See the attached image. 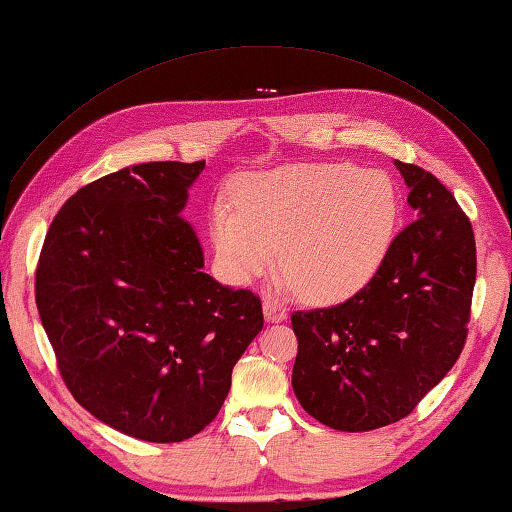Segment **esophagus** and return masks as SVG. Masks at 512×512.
Wrapping results in <instances>:
<instances>
[{"label":"esophagus","mask_w":512,"mask_h":512,"mask_svg":"<svg viewBox=\"0 0 512 512\" xmlns=\"http://www.w3.org/2000/svg\"><path fill=\"white\" fill-rule=\"evenodd\" d=\"M264 316L268 323H280V320L287 318V307L282 302H277L275 298H266L264 300Z\"/></svg>","instance_id":"34e87169"}]
</instances>
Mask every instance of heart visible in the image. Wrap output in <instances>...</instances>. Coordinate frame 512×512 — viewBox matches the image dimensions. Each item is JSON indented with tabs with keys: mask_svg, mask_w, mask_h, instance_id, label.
Returning a JSON list of instances; mask_svg holds the SVG:
<instances>
[{
	"mask_svg": "<svg viewBox=\"0 0 512 512\" xmlns=\"http://www.w3.org/2000/svg\"><path fill=\"white\" fill-rule=\"evenodd\" d=\"M235 205L219 198L210 237L225 275L250 282L282 246L287 287L318 302L343 300L366 284L391 246L397 192L381 171L354 164H296L248 178Z\"/></svg>",
	"mask_w": 512,
	"mask_h": 512,
	"instance_id": "heart-1",
	"label": "heart"
}]
</instances>
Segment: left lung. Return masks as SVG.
Here are the masks:
<instances>
[{
    "mask_svg": "<svg viewBox=\"0 0 512 512\" xmlns=\"http://www.w3.org/2000/svg\"><path fill=\"white\" fill-rule=\"evenodd\" d=\"M411 221L372 280L350 300L296 311L293 393L311 418L370 431L409 415L461 357L476 280L472 223L454 194L415 164L395 160Z\"/></svg>",
    "mask_w": 512,
    "mask_h": 512,
    "instance_id": "left-lung-1",
    "label": "left lung"
}]
</instances>
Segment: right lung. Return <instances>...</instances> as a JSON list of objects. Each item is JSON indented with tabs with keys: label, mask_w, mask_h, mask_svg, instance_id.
Returning <instances> with one entry per match:
<instances>
[{
	"label": "right lung",
	"mask_w": 512,
	"mask_h": 512,
	"mask_svg": "<svg viewBox=\"0 0 512 512\" xmlns=\"http://www.w3.org/2000/svg\"><path fill=\"white\" fill-rule=\"evenodd\" d=\"M205 160L144 162L81 187L42 246L36 305L65 386L126 436L180 443L210 424L262 332V300L203 273L180 212Z\"/></svg>",
	"instance_id": "right-lung-1"
}]
</instances>
